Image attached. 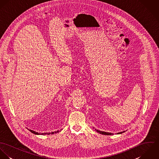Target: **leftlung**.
I'll list each match as a JSON object with an SVG mask.
<instances>
[{
    "mask_svg": "<svg viewBox=\"0 0 159 159\" xmlns=\"http://www.w3.org/2000/svg\"><path fill=\"white\" fill-rule=\"evenodd\" d=\"M99 134H102V135H113V134H111V133H108V132H102V131H100V130H97ZM125 131H124V132H119V133H118L119 134H122V133H123V132H124Z\"/></svg>",
    "mask_w": 159,
    "mask_h": 159,
    "instance_id": "8db88e82",
    "label": "left lung"
}]
</instances>
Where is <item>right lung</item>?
Instances as JSON below:
<instances>
[{
	"mask_svg": "<svg viewBox=\"0 0 159 159\" xmlns=\"http://www.w3.org/2000/svg\"><path fill=\"white\" fill-rule=\"evenodd\" d=\"M28 130H29V129H28ZM29 131H30L32 134H35V135H49V134H56V133H57V132H59V130H57V132H51V133H44V134H40V133H38V132H35V131H33V130H29ZM61 131V130H60Z\"/></svg>",
	"mask_w": 159,
	"mask_h": 159,
	"instance_id": "add662e5",
	"label": "right lung"
}]
</instances>
